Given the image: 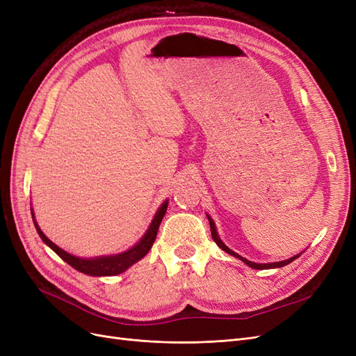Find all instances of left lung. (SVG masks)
<instances>
[{"instance_id":"obj_1","label":"left lung","mask_w":356,"mask_h":356,"mask_svg":"<svg viewBox=\"0 0 356 356\" xmlns=\"http://www.w3.org/2000/svg\"><path fill=\"white\" fill-rule=\"evenodd\" d=\"M208 220H209V225H211V234H212V239H213V242L217 243V245L221 248L222 251H225V252L230 254V255H233V257H236V258H239V260H242L245 264H248V266H250L251 268H257V270H264V268H277V267H284V266L289 264L291 261H294L296 258H298V257H300V254H297V255H294V257L288 258V260H284V261H277V263H266V264H258V263H252V261H250V260H246V258L241 257L239 254H236L234 251H232L229 246H225V245L222 243V241L220 239V236H218V233H217V229H215V222L212 221V218L209 217V215H208Z\"/></svg>"}]
</instances>
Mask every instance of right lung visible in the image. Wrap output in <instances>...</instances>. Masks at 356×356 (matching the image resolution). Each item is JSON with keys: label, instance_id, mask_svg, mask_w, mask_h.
I'll return each instance as SVG.
<instances>
[{"label": "right lung", "instance_id": "add662e5", "mask_svg": "<svg viewBox=\"0 0 356 356\" xmlns=\"http://www.w3.org/2000/svg\"><path fill=\"white\" fill-rule=\"evenodd\" d=\"M166 209H168V200L161 203V207L156 212L148 230L143 236V239L139 241L135 246H132L131 250H127V251H124L122 254H117V255L95 257V258H80V257L68 254L67 251H63L62 248L53 243L47 238V236L41 232L37 221L34 220V212L32 211L31 212H32V220H34V225H35V229L40 234V238L42 239V242H44L49 248H51V250L55 251L63 261L68 263L71 267H74L75 270H79V272H81L84 275H89V276H115V275H120L124 270H127L129 267L141 260V258H144L148 254V251L152 250V246L156 241L159 225L165 217Z\"/></svg>", "mask_w": 356, "mask_h": 356}]
</instances>
